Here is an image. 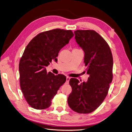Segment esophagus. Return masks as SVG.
I'll use <instances>...</instances> for the list:
<instances>
[{
    "label": "esophagus",
    "instance_id": "1",
    "mask_svg": "<svg viewBox=\"0 0 132 132\" xmlns=\"http://www.w3.org/2000/svg\"><path fill=\"white\" fill-rule=\"evenodd\" d=\"M69 80H70V77H67V80H66V82H67V84L69 82Z\"/></svg>",
    "mask_w": 132,
    "mask_h": 132
}]
</instances>
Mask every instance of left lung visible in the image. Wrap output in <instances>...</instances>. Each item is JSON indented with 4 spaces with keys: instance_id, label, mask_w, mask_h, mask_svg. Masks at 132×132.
<instances>
[{
    "instance_id": "1",
    "label": "left lung",
    "mask_w": 132,
    "mask_h": 132,
    "mask_svg": "<svg viewBox=\"0 0 132 132\" xmlns=\"http://www.w3.org/2000/svg\"><path fill=\"white\" fill-rule=\"evenodd\" d=\"M76 42L84 52L86 82L80 84L71 78L72 91L68 98L70 109L79 113H90L100 106L106 98L113 79V57L106 41L94 30L74 31Z\"/></svg>"
}]
</instances>
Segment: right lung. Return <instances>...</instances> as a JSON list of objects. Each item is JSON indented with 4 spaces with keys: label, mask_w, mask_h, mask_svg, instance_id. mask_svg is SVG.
<instances>
[{
    "label": "right lung",
    "mask_w": 132,
    "mask_h": 132,
    "mask_svg": "<svg viewBox=\"0 0 132 132\" xmlns=\"http://www.w3.org/2000/svg\"><path fill=\"white\" fill-rule=\"evenodd\" d=\"M74 36L71 30L56 29L39 33L29 43L19 62L20 84L27 102L36 110L48 108L65 75L47 73L46 67Z\"/></svg>",
    "instance_id": "add662e5"
}]
</instances>
